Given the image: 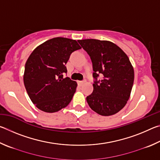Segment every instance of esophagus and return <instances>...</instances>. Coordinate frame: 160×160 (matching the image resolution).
I'll use <instances>...</instances> for the list:
<instances>
[{
    "instance_id": "esophagus-1",
    "label": "esophagus",
    "mask_w": 160,
    "mask_h": 160,
    "mask_svg": "<svg viewBox=\"0 0 160 160\" xmlns=\"http://www.w3.org/2000/svg\"><path fill=\"white\" fill-rule=\"evenodd\" d=\"M85 82V81H78V85H79L80 86H82Z\"/></svg>"
}]
</instances>
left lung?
Here are the masks:
<instances>
[{"label": "left lung", "mask_w": 160, "mask_h": 160, "mask_svg": "<svg viewBox=\"0 0 160 160\" xmlns=\"http://www.w3.org/2000/svg\"><path fill=\"white\" fill-rule=\"evenodd\" d=\"M92 62L94 90L87 102L94 112L108 116L125 107L131 96L134 70L126 53L114 43L94 39L78 40ZM99 74L103 79L96 81Z\"/></svg>", "instance_id": "1"}]
</instances>
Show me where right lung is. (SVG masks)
<instances>
[{
    "label": "right lung",
    "instance_id": "obj_1",
    "mask_svg": "<svg viewBox=\"0 0 160 160\" xmlns=\"http://www.w3.org/2000/svg\"><path fill=\"white\" fill-rule=\"evenodd\" d=\"M80 48L76 40L56 37L32 51L25 63L23 80L29 98L38 109L57 112L71 102L78 84L63 76L70 53Z\"/></svg>",
    "mask_w": 160,
    "mask_h": 160
}]
</instances>
